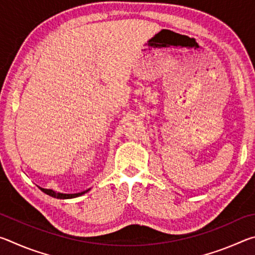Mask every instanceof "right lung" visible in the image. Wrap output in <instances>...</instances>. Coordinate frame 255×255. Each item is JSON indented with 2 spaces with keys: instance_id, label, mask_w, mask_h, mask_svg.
I'll list each match as a JSON object with an SVG mask.
<instances>
[{
  "instance_id": "obj_1",
  "label": "right lung",
  "mask_w": 255,
  "mask_h": 255,
  "mask_svg": "<svg viewBox=\"0 0 255 255\" xmlns=\"http://www.w3.org/2000/svg\"><path fill=\"white\" fill-rule=\"evenodd\" d=\"M40 189H41L42 192H45L48 196H51L54 198H58V199H70V198H75V197L84 195L85 192L89 191V190H85V191H82V192H79V193H59V192H55L50 189H44V188H40Z\"/></svg>"
}]
</instances>
